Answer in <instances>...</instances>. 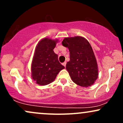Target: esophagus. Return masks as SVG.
Listing matches in <instances>:
<instances>
[{
	"instance_id": "34e87169",
	"label": "esophagus",
	"mask_w": 123,
	"mask_h": 123,
	"mask_svg": "<svg viewBox=\"0 0 123 123\" xmlns=\"http://www.w3.org/2000/svg\"><path fill=\"white\" fill-rule=\"evenodd\" d=\"M62 65H63V66H65V67L66 65V62H63V63H62Z\"/></svg>"
}]
</instances>
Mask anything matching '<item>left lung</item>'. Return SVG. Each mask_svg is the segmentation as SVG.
Wrapping results in <instances>:
<instances>
[{
	"label": "left lung",
	"instance_id": "1",
	"mask_svg": "<svg viewBox=\"0 0 123 123\" xmlns=\"http://www.w3.org/2000/svg\"><path fill=\"white\" fill-rule=\"evenodd\" d=\"M68 48L70 61L66 69L72 80L77 85L87 87L94 84L98 76L95 55L89 42L81 36L66 37L62 42Z\"/></svg>",
	"mask_w": 123,
	"mask_h": 123
}]
</instances>
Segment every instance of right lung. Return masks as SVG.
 <instances>
[{"label":"right lung","instance_id":"right-lung-1","mask_svg":"<svg viewBox=\"0 0 123 123\" xmlns=\"http://www.w3.org/2000/svg\"><path fill=\"white\" fill-rule=\"evenodd\" d=\"M57 42V40L44 38L36 46L31 70L32 79L37 84L44 86L53 82L58 73L65 68L53 51Z\"/></svg>","mask_w":123,"mask_h":123}]
</instances>
